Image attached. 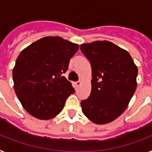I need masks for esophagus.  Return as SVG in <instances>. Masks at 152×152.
Instances as JSON below:
<instances>
[{
  "instance_id": "obj_1",
  "label": "esophagus",
  "mask_w": 152,
  "mask_h": 152,
  "mask_svg": "<svg viewBox=\"0 0 152 152\" xmlns=\"http://www.w3.org/2000/svg\"><path fill=\"white\" fill-rule=\"evenodd\" d=\"M81 81H80V80L75 82V85H76V86H77V87L80 86V85H81Z\"/></svg>"
}]
</instances>
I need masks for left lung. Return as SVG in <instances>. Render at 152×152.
Returning a JSON list of instances; mask_svg holds the SVG:
<instances>
[{
	"label": "left lung",
	"instance_id": "left-lung-1",
	"mask_svg": "<svg viewBox=\"0 0 152 152\" xmlns=\"http://www.w3.org/2000/svg\"><path fill=\"white\" fill-rule=\"evenodd\" d=\"M91 66V91L81 102L82 112L96 124L116 120L126 110L137 88V67L128 52L110 41L81 44Z\"/></svg>",
	"mask_w": 152,
	"mask_h": 152
}]
</instances>
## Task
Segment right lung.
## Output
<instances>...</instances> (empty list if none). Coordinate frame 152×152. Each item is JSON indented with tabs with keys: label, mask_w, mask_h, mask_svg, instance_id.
<instances>
[{
	"label": "right lung",
	"mask_w": 152,
	"mask_h": 152,
	"mask_svg": "<svg viewBox=\"0 0 152 152\" xmlns=\"http://www.w3.org/2000/svg\"><path fill=\"white\" fill-rule=\"evenodd\" d=\"M77 44L59 36H46L24 49L12 71L14 89L23 108L39 120L62 111L75 88L63 76Z\"/></svg>",
	"instance_id": "1"
}]
</instances>
